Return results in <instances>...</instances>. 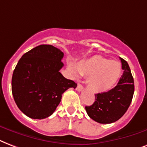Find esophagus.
I'll use <instances>...</instances> for the list:
<instances>
[{
  "label": "esophagus",
  "mask_w": 147,
  "mask_h": 147,
  "mask_svg": "<svg viewBox=\"0 0 147 147\" xmlns=\"http://www.w3.org/2000/svg\"><path fill=\"white\" fill-rule=\"evenodd\" d=\"M76 90H78V91H81L83 90V86L80 84H78V86H77V88H76Z\"/></svg>",
  "instance_id": "obj_1"
}]
</instances>
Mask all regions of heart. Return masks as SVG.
<instances>
[{"label": "heart", "instance_id": "1", "mask_svg": "<svg viewBox=\"0 0 147 147\" xmlns=\"http://www.w3.org/2000/svg\"><path fill=\"white\" fill-rule=\"evenodd\" d=\"M76 68L80 74L88 76V88L94 93H104L111 90L122 72L119 63L100 56L78 62Z\"/></svg>", "mask_w": 147, "mask_h": 147}]
</instances>
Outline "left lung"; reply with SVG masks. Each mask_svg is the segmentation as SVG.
I'll return each instance as SVG.
<instances>
[{"instance_id": "obj_1", "label": "left lung", "mask_w": 147, "mask_h": 147, "mask_svg": "<svg viewBox=\"0 0 147 147\" xmlns=\"http://www.w3.org/2000/svg\"><path fill=\"white\" fill-rule=\"evenodd\" d=\"M123 74L114 88L95 94V101L85 109L88 116L101 124L116 122L126 112L134 94V80L128 63L120 58Z\"/></svg>"}]
</instances>
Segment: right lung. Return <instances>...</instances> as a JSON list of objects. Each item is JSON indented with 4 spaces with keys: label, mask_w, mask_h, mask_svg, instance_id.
Segmentation results:
<instances>
[{
    "label": "right lung",
    "mask_w": 147,
    "mask_h": 147,
    "mask_svg": "<svg viewBox=\"0 0 147 147\" xmlns=\"http://www.w3.org/2000/svg\"><path fill=\"white\" fill-rule=\"evenodd\" d=\"M63 53L51 45H40L23 55L16 65L11 80L12 94L18 109L34 119L53 113L62 94L77 84L65 78Z\"/></svg>",
    "instance_id": "add662e5"
}]
</instances>
